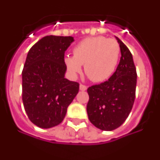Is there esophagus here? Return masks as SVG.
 I'll return each instance as SVG.
<instances>
[{
    "label": "esophagus",
    "instance_id": "esophagus-1",
    "mask_svg": "<svg viewBox=\"0 0 160 160\" xmlns=\"http://www.w3.org/2000/svg\"><path fill=\"white\" fill-rule=\"evenodd\" d=\"M80 90H81V91H86V90H87V87H86L85 85H82V84H80Z\"/></svg>",
    "mask_w": 160,
    "mask_h": 160
}]
</instances>
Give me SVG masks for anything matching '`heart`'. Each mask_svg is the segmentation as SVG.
Returning <instances> with one entry per match:
<instances>
[{"instance_id": "obj_1", "label": "heart", "mask_w": 160, "mask_h": 160, "mask_svg": "<svg viewBox=\"0 0 160 160\" xmlns=\"http://www.w3.org/2000/svg\"><path fill=\"white\" fill-rule=\"evenodd\" d=\"M73 56L64 58L67 68L72 76L81 72L82 65L89 79L93 82L108 80L119 62L120 47L114 39L89 37L79 42L72 49Z\"/></svg>"}]
</instances>
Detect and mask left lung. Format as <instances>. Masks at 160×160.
I'll return each mask as SVG.
<instances>
[{"label":"left lung","mask_w":160,"mask_h":160,"mask_svg":"<svg viewBox=\"0 0 160 160\" xmlns=\"http://www.w3.org/2000/svg\"><path fill=\"white\" fill-rule=\"evenodd\" d=\"M121 57L108 80L88 88L87 112L90 122L102 131H112L127 119L135 99L137 72L130 50L119 38Z\"/></svg>","instance_id":"8db88e82"}]
</instances>
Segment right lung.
<instances>
[{
    "instance_id": "add662e5",
    "label": "right lung",
    "mask_w": 160,
    "mask_h": 160,
    "mask_svg": "<svg viewBox=\"0 0 160 160\" xmlns=\"http://www.w3.org/2000/svg\"><path fill=\"white\" fill-rule=\"evenodd\" d=\"M72 36L48 35L30 48L22 70V101L30 121L41 128L61 124L79 92L78 82L65 78L66 50Z\"/></svg>"
}]
</instances>
